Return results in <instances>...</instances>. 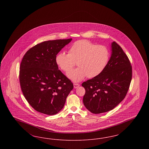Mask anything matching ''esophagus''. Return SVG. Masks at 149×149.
I'll return each mask as SVG.
<instances>
[{
    "label": "esophagus",
    "instance_id": "34e87169",
    "mask_svg": "<svg viewBox=\"0 0 149 149\" xmlns=\"http://www.w3.org/2000/svg\"><path fill=\"white\" fill-rule=\"evenodd\" d=\"M79 84H77V83H74V88H77L79 86Z\"/></svg>",
    "mask_w": 149,
    "mask_h": 149
}]
</instances>
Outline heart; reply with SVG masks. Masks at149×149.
Instances as JSON below:
<instances>
[{"instance_id": "obj_1", "label": "heart", "mask_w": 149, "mask_h": 149, "mask_svg": "<svg viewBox=\"0 0 149 149\" xmlns=\"http://www.w3.org/2000/svg\"><path fill=\"white\" fill-rule=\"evenodd\" d=\"M109 51L104 45H97L88 40H81L72 43L68 50L58 53L55 61L58 66L67 72L75 65L77 68L68 72V77L74 82L85 77L94 78L100 74L106 67Z\"/></svg>"}]
</instances>
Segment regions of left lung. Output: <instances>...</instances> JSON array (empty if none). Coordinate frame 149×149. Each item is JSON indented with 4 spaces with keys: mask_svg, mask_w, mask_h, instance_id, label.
<instances>
[{
    "mask_svg": "<svg viewBox=\"0 0 149 149\" xmlns=\"http://www.w3.org/2000/svg\"><path fill=\"white\" fill-rule=\"evenodd\" d=\"M132 77L127 55L116 42L112 43V55L98 76L82 83L85 88L83 103L93 113L112 110L125 98Z\"/></svg>",
    "mask_w": 149,
    "mask_h": 149,
    "instance_id": "8db88e82",
    "label": "left lung"
}]
</instances>
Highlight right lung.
Returning <instances> with one entry per match:
<instances>
[{"label": "right lung", "mask_w": 149, "mask_h": 149, "mask_svg": "<svg viewBox=\"0 0 149 149\" xmlns=\"http://www.w3.org/2000/svg\"><path fill=\"white\" fill-rule=\"evenodd\" d=\"M71 38L44 41L28 50L22 60L19 83L29 104L47 115L59 112L73 84L58 70L55 58Z\"/></svg>", "instance_id": "right-lung-1"}]
</instances>
